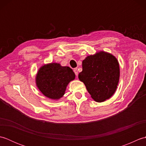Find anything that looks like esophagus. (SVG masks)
Returning a JSON list of instances; mask_svg holds the SVG:
<instances>
[{"label":"esophagus","mask_w":146,"mask_h":146,"mask_svg":"<svg viewBox=\"0 0 146 146\" xmlns=\"http://www.w3.org/2000/svg\"><path fill=\"white\" fill-rule=\"evenodd\" d=\"M73 71H74V73H75V75H76V76H78V68H74Z\"/></svg>","instance_id":"34e87169"}]
</instances>
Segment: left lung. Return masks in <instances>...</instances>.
I'll use <instances>...</instances> for the list:
<instances>
[{
	"label": "left lung",
	"mask_w": 146,
	"mask_h": 146,
	"mask_svg": "<svg viewBox=\"0 0 146 146\" xmlns=\"http://www.w3.org/2000/svg\"><path fill=\"white\" fill-rule=\"evenodd\" d=\"M78 78L92 98L98 102L109 98L115 92L120 76L119 64L113 55L103 51L86 57Z\"/></svg>",
	"instance_id": "1"
}]
</instances>
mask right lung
<instances>
[{
	"instance_id": "obj_1",
	"label": "right lung",
	"mask_w": 146,
	"mask_h": 146,
	"mask_svg": "<svg viewBox=\"0 0 146 146\" xmlns=\"http://www.w3.org/2000/svg\"><path fill=\"white\" fill-rule=\"evenodd\" d=\"M75 78V73L70 67L51 63L40 68L36 76V84L46 97L59 99L64 94L67 85Z\"/></svg>"
}]
</instances>
